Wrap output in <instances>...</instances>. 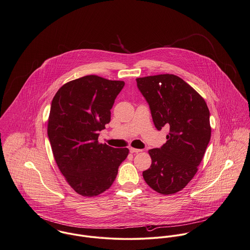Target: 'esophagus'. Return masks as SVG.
Here are the masks:
<instances>
[{
  "label": "esophagus",
  "instance_id": "obj_1",
  "mask_svg": "<svg viewBox=\"0 0 250 250\" xmlns=\"http://www.w3.org/2000/svg\"><path fill=\"white\" fill-rule=\"evenodd\" d=\"M130 153H139V152H142V150L141 149H136V148H133V147H131L130 149Z\"/></svg>",
  "mask_w": 250,
  "mask_h": 250
}]
</instances>
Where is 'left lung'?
<instances>
[{"label":"left lung","instance_id":"obj_1","mask_svg":"<svg viewBox=\"0 0 250 250\" xmlns=\"http://www.w3.org/2000/svg\"><path fill=\"white\" fill-rule=\"evenodd\" d=\"M136 80L149 104L157 129L170 128L167 142L148 151L152 163L143 176L154 191L166 195L176 193L197 173L210 140L208 105L194 88L175 74Z\"/></svg>","mask_w":250,"mask_h":250}]
</instances>
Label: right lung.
I'll return each instance as SVG.
<instances>
[{"label": "right lung", "mask_w": 250, "mask_h": 250, "mask_svg": "<svg viewBox=\"0 0 250 250\" xmlns=\"http://www.w3.org/2000/svg\"><path fill=\"white\" fill-rule=\"evenodd\" d=\"M124 81L86 75L59 88L53 98L47 132L61 174L78 194L92 197L110 188L127 148L98 142Z\"/></svg>", "instance_id": "1"}]
</instances>
